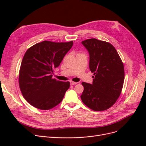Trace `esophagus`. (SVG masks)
I'll return each instance as SVG.
<instances>
[{
	"label": "esophagus",
	"instance_id": "34e87169",
	"mask_svg": "<svg viewBox=\"0 0 146 146\" xmlns=\"http://www.w3.org/2000/svg\"><path fill=\"white\" fill-rule=\"evenodd\" d=\"M70 85H76V84H77V83L74 82H70Z\"/></svg>",
	"mask_w": 146,
	"mask_h": 146
}]
</instances>
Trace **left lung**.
<instances>
[{"label":"left lung","mask_w":146,"mask_h":146,"mask_svg":"<svg viewBox=\"0 0 146 146\" xmlns=\"http://www.w3.org/2000/svg\"><path fill=\"white\" fill-rule=\"evenodd\" d=\"M90 55V69L93 82H82L80 98L84 104L97 111H104L116 102L124 81V68L115 48L109 42L95 38L82 42Z\"/></svg>","instance_id":"left-lung-1"}]
</instances>
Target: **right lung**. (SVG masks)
Masks as SVG:
<instances>
[{"label": "right lung", "mask_w": 146, "mask_h": 146, "mask_svg": "<svg viewBox=\"0 0 146 146\" xmlns=\"http://www.w3.org/2000/svg\"><path fill=\"white\" fill-rule=\"evenodd\" d=\"M72 45L73 41H44L26 51L20 68L19 84L24 98L34 107L48 110L62 101L70 83L53 79L52 74Z\"/></svg>", "instance_id": "1"}]
</instances>
